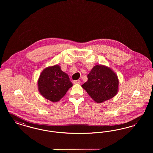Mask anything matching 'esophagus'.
Instances as JSON below:
<instances>
[{
	"mask_svg": "<svg viewBox=\"0 0 153 153\" xmlns=\"http://www.w3.org/2000/svg\"><path fill=\"white\" fill-rule=\"evenodd\" d=\"M81 83V81L80 80H74L73 81V84H80Z\"/></svg>",
	"mask_w": 153,
	"mask_h": 153,
	"instance_id": "obj_1",
	"label": "esophagus"
}]
</instances>
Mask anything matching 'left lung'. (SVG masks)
I'll use <instances>...</instances> for the list:
<instances>
[{
	"mask_svg": "<svg viewBox=\"0 0 153 153\" xmlns=\"http://www.w3.org/2000/svg\"><path fill=\"white\" fill-rule=\"evenodd\" d=\"M87 77V81L81 87L95 102L101 103L117 95L119 82L117 74L109 67L96 65Z\"/></svg>",
	"mask_w": 153,
	"mask_h": 153,
	"instance_id": "left-lung-1",
	"label": "left lung"
}]
</instances>
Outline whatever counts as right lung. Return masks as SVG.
<instances>
[{
	"label": "right lung",
	"instance_id": "right-lung-1",
	"mask_svg": "<svg viewBox=\"0 0 153 153\" xmlns=\"http://www.w3.org/2000/svg\"><path fill=\"white\" fill-rule=\"evenodd\" d=\"M72 85L68 74L62 71L58 65L45 68L38 80L40 94L52 102L61 100Z\"/></svg>",
	"mask_w": 153,
	"mask_h": 153
}]
</instances>
